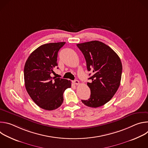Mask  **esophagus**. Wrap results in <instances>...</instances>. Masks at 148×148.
Returning <instances> with one entry per match:
<instances>
[{"instance_id":"34e87169","label":"esophagus","mask_w":148,"mask_h":148,"mask_svg":"<svg viewBox=\"0 0 148 148\" xmlns=\"http://www.w3.org/2000/svg\"><path fill=\"white\" fill-rule=\"evenodd\" d=\"M73 83H74V84H75V85H78V84H79V81L75 79V80H74V81H73Z\"/></svg>"}]
</instances>
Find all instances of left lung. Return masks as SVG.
I'll return each instance as SVG.
<instances>
[{
  "instance_id": "1",
  "label": "left lung",
  "mask_w": 148,
  "mask_h": 148,
  "mask_svg": "<svg viewBox=\"0 0 148 148\" xmlns=\"http://www.w3.org/2000/svg\"><path fill=\"white\" fill-rule=\"evenodd\" d=\"M77 46L86 58L88 71L93 73L88 78L91 82H87L91 90L90 98L81 101L87 107H99L113 97L120 86L122 70L121 59L110 47L101 41H91Z\"/></svg>"
}]
</instances>
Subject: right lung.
I'll return each instance as SVG.
<instances>
[{
    "instance_id": "add662e5",
    "label": "right lung",
    "mask_w": 148,
    "mask_h": 148,
    "mask_svg": "<svg viewBox=\"0 0 148 148\" xmlns=\"http://www.w3.org/2000/svg\"><path fill=\"white\" fill-rule=\"evenodd\" d=\"M65 43L59 42L41 45L30 54L25 63L26 89L33 101L42 109L51 111L60 107L64 100L63 93L71 86L70 81L51 76L57 66L58 52Z\"/></svg>"
}]
</instances>
